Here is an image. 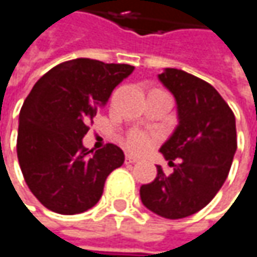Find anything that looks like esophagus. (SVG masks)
<instances>
[{
	"label": "esophagus",
	"mask_w": 257,
	"mask_h": 257,
	"mask_svg": "<svg viewBox=\"0 0 257 257\" xmlns=\"http://www.w3.org/2000/svg\"><path fill=\"white\" fill-rule=\"evenodd\" d=\"M125 162H126V164H135V162H138V159H137V158H134V156H131V155H126Z\"/></svg>",
	"instance_id": "1"
}]
</instances>
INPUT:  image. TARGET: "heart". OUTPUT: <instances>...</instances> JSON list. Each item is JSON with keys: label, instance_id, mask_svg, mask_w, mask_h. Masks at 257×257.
I'll return each mask as SVG.
<instances>
[{"label": "heart", "instance_id": "b5f03b06", "mask_svg": "<svg viewBox=\"0 0 257 257\" xmlns=\"http://www.w3.org/2000/svg\"><path fill=\"white\" fill-rule=\"evenodd\" d=\"M161 137L155 131L147 129H131L122 137L123 147L132 155H144L149 150H152L158 143Z\"/></svg>", "mask_w": 257, "mask_h": 257}]
</instances>
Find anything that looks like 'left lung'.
Returning a JSON list of instances; mask_svg holds the SVG:
<instances>
[{"mask_svg": "<svg viewBox=\"0 0 257 257\" xmlns=\"http://www.w3.org/2000/svg\"><path fill=\"white\" fill-rule=\"evenodd\" d=\"M159 80L176 96L179 126L161 147L173 167L143 184V204L165 219H183L202 210L220 190L236 150L235 116L220 93L202 78L167 68Z\"/></svg>", "mask_w": 257, "mask_h": 257, "instance_id": "1", "label": "left lung"}]
</instances>
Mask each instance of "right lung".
I'll use <instances>...</instances> for the list:
<instances>
[{"mask_svg": "<svg viewBox=\"0 0 257 257\" xmlns=\"http://www.w3.org/2000/svg\"><path fill=\"white\" fill-rule=\"evenodd\" d=\"M134 71L128 64L78 58L40 78L21 108L18 159L34 196L59 214H78L101 198L108 174L122 167L120 147L92 153L81 140L113 89Z\"/></svg>", "mask_w": 257, "mask_h": 257, "instance_id": "obj_1", "label": "right lung"}]
</instances>
